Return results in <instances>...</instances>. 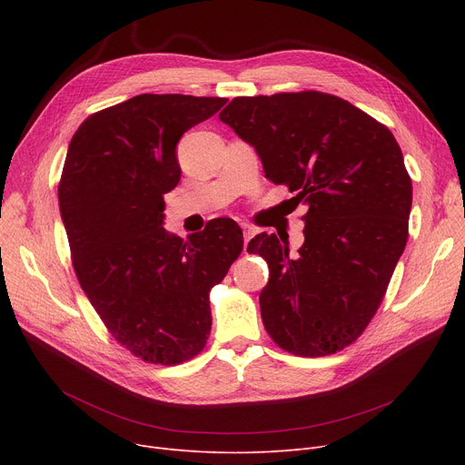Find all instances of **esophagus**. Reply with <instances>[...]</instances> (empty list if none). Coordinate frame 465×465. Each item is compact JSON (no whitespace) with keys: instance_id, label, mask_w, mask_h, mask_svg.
<instances>
[{"instance_id":"34e87169","label":"esophagus","mask_w":465,"mask_h":465,"mask_svg":"<svg viewBox=\"0 0 465 465\" xmlns=\"http://www.w3.org/2000/svg\"><path fill=\"white\" fill-rule=\"evenodd\" d=\"M254 233H256V230L252 226L242 224V237H245V249H247V242L254 237Z\"/></svg>"}]
</instances>
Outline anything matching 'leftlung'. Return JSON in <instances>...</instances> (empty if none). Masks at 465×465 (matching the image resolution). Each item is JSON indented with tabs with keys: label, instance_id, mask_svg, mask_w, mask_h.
Here are the masks:
<instances>
[{
	"label": "left lung",
	"instance_id": "1",
	"mask_svg": "<svg viewBox=\"0 0 465 465\" xmlns=\"http://www.w3.org/2000/svg\"><path fill=\"white\" fill-rule=\"evenodd\" d=\"M254 146L263 173L307 205L303 245L258 233L270 265L262 321L296 356H328L368 328L407 245L412 184L384 124L337 95L235 97L218 114Z\"/></svg>",
	"mask_w": 465,
	"mask_h": 465
}]
</instances>
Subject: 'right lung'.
Returning <instances> with one entry per match:
<instances>
[{"label":"right lung","mask_w":465,"mask_h":465,"mask_svg":"<svg viewBox=\"0 0 465 465\" xmlns=\"http://www.w3.org/2000/svg\"><path fill=\"white\" fill-rule=\"evenodd\" d=\"M226 102L141 94L90 114L69 143L58 202L73 267L111 335L144 361L203 351L209 292L242 251L232 218L186 241L162 226L163 195L181 181L179 139Z\"/></svg>","instance_id":"1"}]
</instances>
